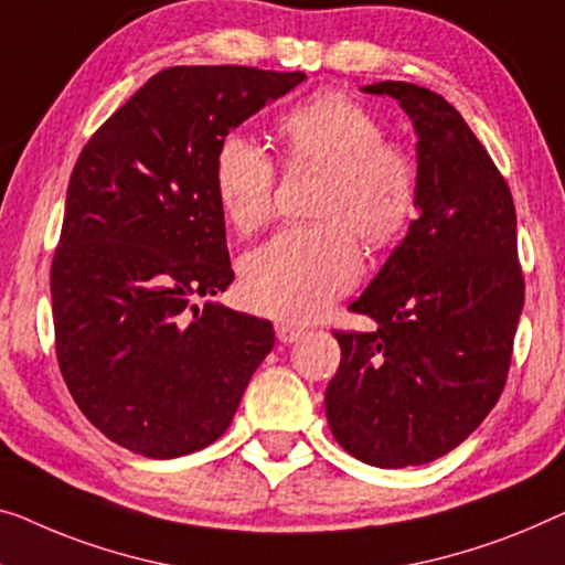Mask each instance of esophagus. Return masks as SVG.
Segmentation results:
<instances>
[{"instance_id":"obj_1","label":"esophagus","mask_w":565,"mask_h":565,"mask_svg":"<svg viewBox=\"0 0 565 565\" xmlns=\"http://www.w3.org/2000/svg\"><path fill=\"white\" fill-rule=\"evenodd\" d=\"M276 334H279V340L284 344H291V342H297L301 334H305V330H301V327H297V324L279 322V324H276Z\"/></svg>"}]
</instances>
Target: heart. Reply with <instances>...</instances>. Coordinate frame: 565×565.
I'll return each mask as SVG.
<instances>
[{"mask_svg": "<svg viewBox=\"0 0 565 565\" xmlns=\"http://www.w3.org/2000/svg\"><path fill=\"white\" fill-rule=\"evenodd\" d=\"M284 162L322 172L317 225L271 235L243 258V297L260 315L309 322L350 289L363 271L360 235L388 246L408 228L418 207V167L360 100L319 94L286 111L279 124ZM215 198L235 231L254 233L274 213L279 170L271 154L241 134L215 149Z\"/></svg>", "mask_w": 565, "mask_h": 565, "instance_id": "b5f03b06", "label": "heart"}]
</instances>
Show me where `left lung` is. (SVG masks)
<instances>
[{"instance_id":"obj_1","label":"left lung","mask_w":565,"mask_h":565,"mask_svg":"<svg viewBox=\"0 0 565 565\" xmlns=\"http://www.w3.org/2000/svg\"><path fill=\"white\" fill-rule=\"evenodd\" d=\"M365 90L414 119L420 215L350 305L377 330L334 332L342 360L324 408L344 451L398 469L444 457L494 408L525 279L510 184L457 108L403 81Z\"/></svg>"}]
</instances>
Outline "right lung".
<instances>
[{"label":"right lung","mask_w":565,"mask_h":565,"mask_svg":"<svg viewBox=\"0 0 565 565\" xmlns=\"http://www.w3.org/2000/svg\"><path fill=\"white\" fill-rule=\"evenodd\" d=\"M301 81L164 67L73 167L50 266L55 355L78 408L124 449L174 459L221 439L274 348L271 322L195 299L233 281L215 149Z\"/></svg>","instance_id":"add662e5"}]
</instances>
